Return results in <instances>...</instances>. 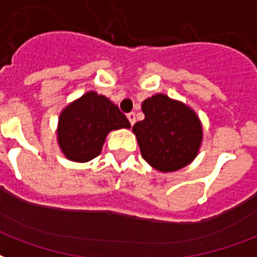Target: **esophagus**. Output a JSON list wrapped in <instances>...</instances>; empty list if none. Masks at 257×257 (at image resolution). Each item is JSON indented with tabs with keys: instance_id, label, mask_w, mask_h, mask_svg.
<instances>
[{
	"instance_id": "obj_1",
	"label": "esophagus",
	"mask_w": 257,
	"mask_h": 257,
	"mask_svg": "<svg viewBox=\"0 0 257 257\" xmlns=\"http://www.w3.org/2000/svg\"><path fill=\"white\" fill-rule=\"evenodd\" d=\"M126 117H128V119H129V122H131V125H134L135 122H136V114H135V112H129L128 115H126Z\"/></svg>"
}]
</instances>
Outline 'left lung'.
<instances>
[{"label": "left lung", "instance_id": "8db88e82", "mask_svg": "<svg viewBox=\"0 0 257 257\" xmlns=\"http://www.w3.org/2000/svg\"><path fill=\"white\" fill-rule=\"evenodd\" d=\"M145 119L134 125L142 157L161 172H173L193 161L202 140V126L190 107L165 95L142 104Z\"/></svg>", "mask_w": 257, "mask_h": 257}]
</instances>
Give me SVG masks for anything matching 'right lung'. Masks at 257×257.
Returning <instances> with one entry per match:
<instances>
[{"instance_id": "obj_1", "label": "right lung", "mask_w": 257, "mask_h": 257, "mask_svg": "<svg viewBox=\"0 0 257 257\" xmlns=\"http://www.w3.org/2000/svg\"><path fill=\"white\" fill-rule=\"evenodd\" d=\"M121 128H131L125 114L104 96L88 92L62 111L58 142L68 160L86 162L100 154L110 131Z\"/></svg>"}]
</instances>
